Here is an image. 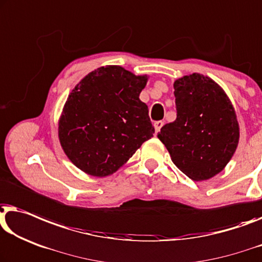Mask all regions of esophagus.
Listing matches in <instances>:
<instances>
[{"mask_svg": "<svg viewBox=\"0 0 262 262\" xmlns=\"http://www.w3.org/2000/svg\"><path fill=\"white\" fill-rule=\"evenodd\" d=\"M163 123L162 120H158V122H155V124H154V126H155V134H158L159 131H161V128H162V126H163Z\"/></svg>", "mask_w": 262, "mask_h": 262, "instance_id": "34e87169", "label": "esophagus"}]
</instances>
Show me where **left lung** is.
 I'll return each instance as SVG.
<instances>
[{
    "label": "left lung",
    "instance_id": "obj_1",
    "mask_svg": "<svg viewBox=\"0 0 262 262\" xmlns=\"http://www.w3.org/2000/svg\"><path fill=\"white\" fill-rule=\"evenodd\" d=\"M177 118L165 124L158 138L171 161L194 181L221 172L236 150L240 127L236 113L221 86L200 73L173 82Z\"/></svg>",
    "mask_w": 262,
    "mask_h": 262
}]
</instances>
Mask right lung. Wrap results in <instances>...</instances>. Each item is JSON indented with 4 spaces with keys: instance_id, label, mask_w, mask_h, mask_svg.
<instances>
[{
    "instance_id": "right-lung-1",
    "label": "right lung",
    "mask_w": 262,
    "mask_h": 262,
    "mask_svg": "<svg viewBox=\"0 0 262 262\" xmlns=\"http://www.w3.org/2000/svg\"><path fill=\"white\" fill-rule=\"evenodd\" d=\"M147 75L116 65L97 68L72 90L59 119V140L68 159L87 175H112L154 136L139 94Z\"/></svg>"
}]
</instances>
